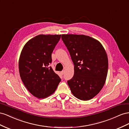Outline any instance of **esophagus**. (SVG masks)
Listing matches in <instances>:
<instances>
[{"label":"esophagus","instance_id":"obj_1","mask_svg":"<svg viewBox=\"0 0 129 129\" xmlns=\"http://www.w3.org/2000/svg\"><path fill=\"white\" fill-rule=\"evenodd\" d=\"M64 73H65V71L64 70H62V71H61L60 72V73H61V74L62 75H64Z\"/></svg>","mask_w":129,"mask_h":129}]
</instances>
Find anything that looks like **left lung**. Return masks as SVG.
Returning <instances> with one entry per match:
<instances>
[{"label": "left lung", "instance_id": "obj_1", "mask_svg": "<svg viewBox=\"0 0 129 129\" xmlns=\"http://www.w3.org/2000/svg\"><path fill=\"white\" fill-rule=\"evenodd\" d=\"M74 64V75L68 80L72 93L82 101L95 96L103 87L108 70L107 54L101 43L89 36L62 35Z\"/></svg>", "mask_w": 129, "mask_h": 129}]
</instances>
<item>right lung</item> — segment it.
<instances>
[{
	"label": "right lung",
	"instance_id": "obj_1",
	"mask_svg": "<svg viewBox=\"0 0 129 129\" xmlns=\"http://www.w3.org/2000/svg\"><path fill=\"white\" fill-rule=\"evenodd\" d=\"M61 35L35 37L24 45L19 58V70L24 85L38 98H44L56 91L61 81L50 67L51 54Z\"/></svg>",
	"mask_w": 129,
	"mask_h": 129
}]
</instances>
